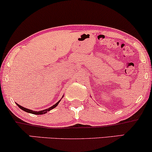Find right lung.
Masks as SVG:
<instances>
[{
	"mask_svg": "<svg viewBox=\"0 0 152 152\" xmlns=\"http://www.w3.org/2000/svg\"><path fill=\"white\" fill-rule=\"evenodd\" d=\"M59 101H60V100H59ZM59 102H57V103H56L55 105H52V107H50V108H48V109H46V110H41V111H34V110H30V109H27V108H24V107H22L21 105H18V104H16V105H18V106L19 107V108L21 109V110H24V111L27 112V113H32V114H36V115H42V114H44V113H47V111H49V110H52V109H53V108H55L56 106H57V105H58V104H59Z\"/></svg>",
	"mask_w": 152,
	"mask_h": 152,
	"instance_id": "add662e5",
	"label": "right lung"
}]
</instances>
